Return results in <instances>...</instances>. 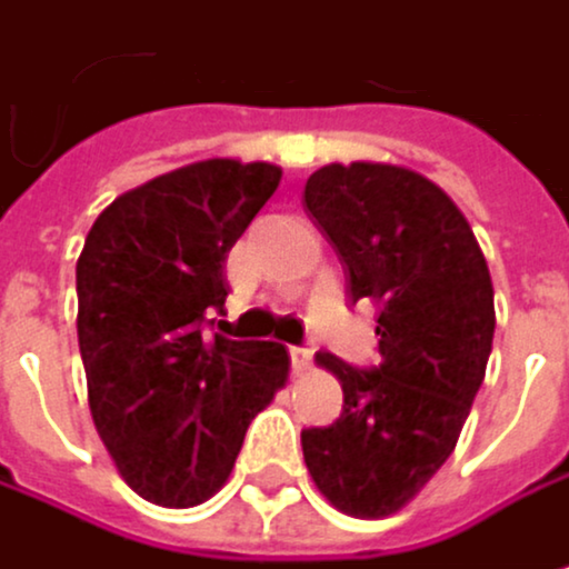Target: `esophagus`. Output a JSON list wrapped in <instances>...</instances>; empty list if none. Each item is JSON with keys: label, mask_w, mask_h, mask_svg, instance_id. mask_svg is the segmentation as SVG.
<instances>
[{"label": "esophagus", "mask_w": 569, "mask_h": 569, "mask_svg": "<svg viewBox=\"0 0 569 569\" xmlns=\"http://www.w3.org/2000/svg\"><path fill=\"white\" fill-rule=\"evenodd\" d=\"M290 360H293V368L297 371H307L310 368V363H313V347H290Z\"/></svg>", "instance_id": "obj_1"}]
</instances>
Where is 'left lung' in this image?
<instances>
[{
  "mask_svg": "<svg viewBox=\"0 0 569 569\" xmlns=\"http://www.w3.org/2000/svg\"><path fill=\"white\" fill-rule=\"evenodd\" d=\"M303 206L347 266L350 303L378 307L375 368L317 353L343 388L333 425L303 428L317 489L350 516L401 509L452 456L482 388L496 310L486 256L435 181L395 164H327Z\"/></svg>",
  "mask_w": 569,
  "mask_h": 569,
  "instance_id": "left-lung-1",
  "label": "left lung"
}]
</instances>
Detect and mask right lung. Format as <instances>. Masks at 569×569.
I'll list each match as a JSON object with an SVG mask.
<instances>
[{
    "instance_id": "1",
    "label": "right lung",
    "mask_w": 569,
    "mask_h": 569,
    "mask_svg": "<svg viewBox=\"0 0 569 569\" xmlns=\"http://www.w3.org/2000/svg\"><path fill=\"white\" fill-rule=\"evenodd\" d=\"M266 161H198L120 194L77 262V337L97 435L148 502L184 509L219 492L246 428L287 385L272 340L209 337L226 256L279 188Z\"/></svg>"
}]
</instances>
